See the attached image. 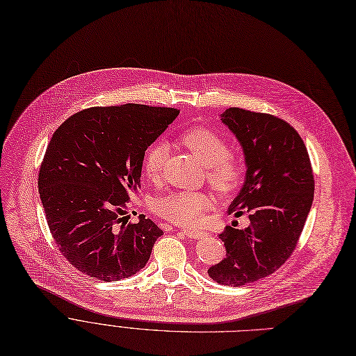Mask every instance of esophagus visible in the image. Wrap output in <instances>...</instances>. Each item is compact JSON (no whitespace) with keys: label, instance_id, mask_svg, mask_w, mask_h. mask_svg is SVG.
Instances as JSON below:
<instances>
[{"label":"esophagus","instance_id":"34e87169","mask_svg":"<svg viewBox=\"0 0 356 356\" xmlns=\"http://www.w3.org/2000/svg\"><path fill=\"white\" fill-rule=\"evenodd\" d=\"M183 234L188 236V238H193V239H200L203 236H207L203 232L200 231H193V229H183Z\"/></svg>","mask_w":356,"mask_h":356}]
</instances>
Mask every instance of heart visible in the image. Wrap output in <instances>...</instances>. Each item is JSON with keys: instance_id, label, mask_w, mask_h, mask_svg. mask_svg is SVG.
<instances>
[{"instance_id": "b5f03b06", "label": "heart", "mask_w": 356, "mask_h": 356, "mask_svg": "<svg viewBox=\"0 0 356 356\" xmlns=\"http://www.w3.org/2000/svg\"><path fill=\"white\" fill-rule=\"evenodd\" d=\"M180 141L207 165L209 184L219 195L236 191L244 179V165L229 153V144L220 134L208 128H191L180 134ZM165 145L161 141L149 144L143 159V173L149 180H157L163 172ZM211 199L203 192H170L153 202V211L179 225H199Z\"/></svg>"}]
</instances>
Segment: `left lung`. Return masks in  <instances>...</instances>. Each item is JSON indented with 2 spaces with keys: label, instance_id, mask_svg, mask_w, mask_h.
Here are the masks:
<instances>
[{
  "label": "left lung",
  "instance_id": "obj_1",
  "mask_svg": "<svg viewBox=\"0 0 356 356\" xmlns=\"http://www.w3.org/2000/svg\"><path fill=\"white\" fill-rule=\"evenodd\" d=\"M244 149L247 173L229 204L250 227H227L219 235L227 257L208 274L219 284L241 287L282 267L300 238L312 208L314 179L307 148L284 120L263 112L229 108L220 115Z\"/></svg>",
  "mask_w": 356,
  "mask_h": 356
}]
</instances>
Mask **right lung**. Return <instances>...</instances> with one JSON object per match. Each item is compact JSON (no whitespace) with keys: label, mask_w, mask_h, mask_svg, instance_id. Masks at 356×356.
Listing matches in <instances>:
<instances>
[{"label":"right lung","mask_w":356,"mask_h":356,"mask_svg":"<svg viewBox=\"0 0 356 356\" xmlns=\"http://www.w3.org/2000/svg\"><path fill=\"white\" fill-rule=\"evenodd\" d=\"M179 112L140 104L92 106L54 131L39 192L56 245L81 273L118 282L147 264L163 231L144 215L128 225L120 216L140 188L147 147Z\"/></svg>","instance_id":"1"}]
</instances>
